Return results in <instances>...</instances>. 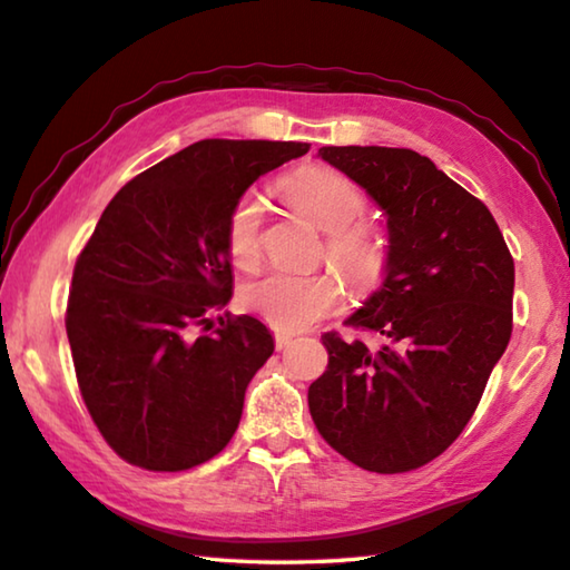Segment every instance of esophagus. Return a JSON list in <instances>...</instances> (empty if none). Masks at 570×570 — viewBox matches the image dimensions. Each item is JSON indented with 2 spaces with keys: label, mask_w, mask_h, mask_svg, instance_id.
<instances>
[{
  "label": "esophagus",
  "mask_w": 570,
  "mask_h": 570,
  "mask_svg": "<svg viewBox=\"0 0 570 570\" xmlns=\"http://www.w3.org/2000/svg\"><path fill=\"white\" fill-rule=\"evenodd\" d=\"M291 343H293V335L291 333L275 331V347H277V351H283V347H287Z\"/></svg>",
  "instance_id": "obj_1"
}]
</instances>
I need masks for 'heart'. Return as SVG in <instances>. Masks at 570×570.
Masks as SVG:
<instances>
[{"mask_svg":"<svg viewBox=\"0 0 570 570\" xmlns=\"http://www.w3.org/2000/svg\"><path fill=\"white\" fill-rule=\"evenodd\" d=\"M279 195L295 213L327 233L325 257L341 269L357 293L383 283L391 265V239L381 227L361 219L367 197L351 177L331 167H301L279 183ZM225 247L237 267L253 269L263 255V203L247 193L229 209ZM343 297V279L335 269L313 275L275 273L249 283L239 301L249 313L277 331H303L331 315Z\"/></svg>","mask_w":570,"mask_h":570,"instance_id":"b5f03b06","label":"heart"}]
</instances>
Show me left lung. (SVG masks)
I'll return each mask as SVG.
<instances>
[{"label": "left lung", "mask_w": 570, "mask_h": 570, "mask_svg": "<svg viewBox=\"0 0 570 570\" xmlns=\"http://www.w3.org/2000/svg\"><path fill=\"white\" fill-rule=\"evenodd\" d=\"M387 215L381 291L323 335L327 371L307 405L327 445L373 473L415 471L471 421L513 331L515 267L481 199L405 147H321Z\"/></svg>", "instance_id": "left-lung-1"}]
</instances>
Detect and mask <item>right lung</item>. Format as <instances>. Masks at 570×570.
I'll list each match as a JSON object with an SVG mask.
<instances>
[{
	"label": "right lung",
	"mask_w": 570,
	"mask_h": 570,
	"mask_svg": "<svg viewBox=\"0 0 570 570\" xmlns=\"http://www.w3.org/2000/svg\"><path fill=\"white\" fill-rule=\"evenodd\" d=\"M307 149L199 139L105 207L75 263L65 325L87 411L129 465L187 471L235 435L247 383L275 343L249 315L219 317L207 333L209 313L233 297L225 223L259 175Z\"/></svg>",
	"instance_id": "right-lung-1"
}]
</instances>
